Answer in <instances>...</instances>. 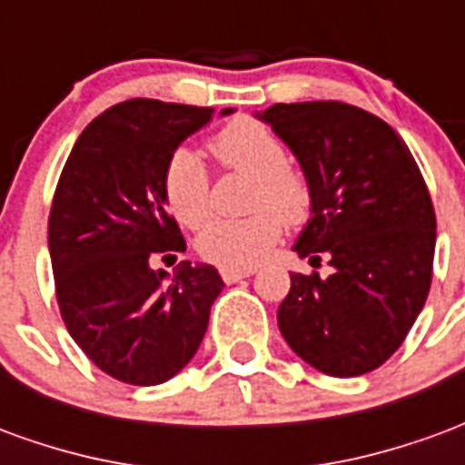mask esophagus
<instances>
[{"instance_id": "34e87169", "label": "esophagus", "mask_w": 465, "mask_h": 465, "mask_svg": "<svg viewBox=\"0 0 465 465\" xmlns=\"http://www.w3.org/2000/svg\"><path fill=\"white\" fill-rule=\"evenodd\" d=\"M253 273V269H232V266H223L222 269V279L226 283H236L242 279H249Z\"/></svg>"}]
</instances>
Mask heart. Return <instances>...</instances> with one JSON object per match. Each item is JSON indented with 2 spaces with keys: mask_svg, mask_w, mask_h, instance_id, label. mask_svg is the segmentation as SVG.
Instances as JSON below:
<instances>
[{
  "mask_svg": "<svg viewBox=\"0 0 465 465\" xmlns=\"http://www.w3.org/2000/svg\"><path fill=\"white\" fill-rule=\"evenodd\" d=\"M213 156L229 166L253 176L252 206L259 212L243 219H213L203 226L196 246L203 259L232 269H249L266 259L282 219L299 223L312 209V189L302 173L286 163L282 139L266 126L249 119L223 126L212 139ZM163 199L176 222L199 229L212 216L209 169L192 149H176L163 166Z\"/></svg>",
  "mask_w": 465,
  "mask_h": 465,
  "instance_id": "b5f03b06",
  "label": "heart"
}]
</instances>
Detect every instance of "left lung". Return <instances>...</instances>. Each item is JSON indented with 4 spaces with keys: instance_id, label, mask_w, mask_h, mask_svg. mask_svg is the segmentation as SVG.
Segmentation results:
<instances>
[{
    "instance_id": "left-lung-1",
    "label": "left lung",
    "mask_w": 465,
    "mask_h": 465,
    "mask_svg": "<svg viewBox=\"0 0 465 465\" xmlns=\"http://www.w3.org/2000/svg\"><path fill=\"white\" fill-rule=\"evenodd\" d=\"M282 139L312 189L293 252L331 273H292L279 329L326 376L379 369L430 289L436 213L409 146L379 116L341 102L273 104L253 114Z\"/></svg>"
}]
</instances>
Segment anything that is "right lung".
Listing matches in <instances>:
<instances>
[{"instance_id": "obj_1", "label": "right lung", "mask_w": 465, "mask_h": 465, "mask_svg": "<svg viewBox=\"0 0 465 465\" xmlns=\"http://www.w3.org/2000/svg\"><path fill=\"white\" fill-rule=\"evenodd\" d=\"M233 114L222 109L219 116ZM213 119L209 106L132 99L76 139L49 213V256L66 331L112 379L163 383L193 359L223 282L212 263L152 262L183 252L163 166Z\"/></svg>"}]
</instances>
